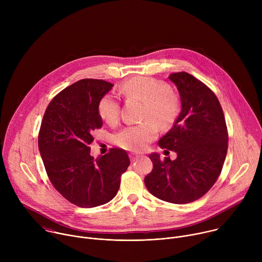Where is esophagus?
Masks as SVG:
<instances>
[{
    "mask_svg": "<svg viewBox=\"0 0 262 262\" xmlns=\"http://www.w3.org/2000/svg\"><path fill=\"white\" fill-rule=\"evenodd\" d=\"M129 158H130V161H132V162H135V161H137V160L140 158V156H139V155L132 154V155H129Z\"/></svg>",
    "mask_w": 262,
    "mask_h": 262,
    "instance_id": "34e87169",
    "label": "esophagus"
}]
</instances>
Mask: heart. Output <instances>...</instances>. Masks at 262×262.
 Masks as SVG:
<instances>
[{
	"label": "heart",
	"instance_id": "b5f03b06",
	"mask_svg": "<svg viewBox=\"0 0 262 262\" xmlns=\"http://www.w3.org/2000/svg\"><path fill=\"white\" fill-rule=\"evenodd\" d=\"M127 97H136L144 101L142 123L128 125L114 136L117 146L129 151H140L155 140L162 128L171 127L179 113L178 97L170 86L159 80L138 77L125 82L120 89ZM98 114L108 124H114L120 116V103L113 94H104L98 102Z\"/></svg>",
	"mask_w": 262,
	"mask_h": 262
}]
</instances>
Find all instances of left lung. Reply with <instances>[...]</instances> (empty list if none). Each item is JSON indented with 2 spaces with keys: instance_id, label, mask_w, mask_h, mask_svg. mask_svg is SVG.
I'll return each instance as SVG.
<instances>
[{
  "instance_id": "1",
  "label": "left lung",
  "mask_w": 262,
  "mask_h": 262,
  "mask_svg": "<svg viewBox=\"0 0 262 262\" xmlns=\"http://www.w3.org/2000/svg\"><path fill=\"white\" fill-rule=\"evenodd\" d=\"M176 85L181 112L173 127L159 141L161 148L177 158L161 160L149 156L152 171L144 182L157 198L184 204L204 196L219 178L228 148V132L222 106L215 94L188 72L170 74Z\"/></svg>"
}]
</instances>
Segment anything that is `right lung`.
Returning a JSON list of instances; mask_svg holds the SVG:
<instances>
[{
	"label": "right lung",
	"mask_w": 262,
	"mask_h": 262,
	"mask_svg": "<svg viewBox=\"0 0 262 262\" xmlns=\"http://www.w3.org/2000/svg\"><path fill=\"white\" fill-rule=\"evenodd\" d=\"M114 85L84 79L66 87L49 103L38 147L54 188L70 203L91 208L113 199L130 162L125 150L111 148L94 159L89 145L102 126L98 102Z\"/></svg>",
	"instance_id": "add662e5"
}]
</instances>
